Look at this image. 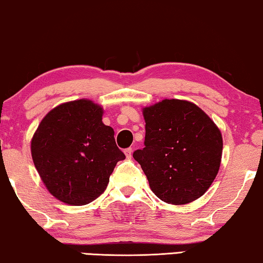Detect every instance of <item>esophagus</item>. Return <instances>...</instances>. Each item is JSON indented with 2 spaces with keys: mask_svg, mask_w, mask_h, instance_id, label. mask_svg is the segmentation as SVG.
<instances>
[{
  "mask_svg": "<svg viewBox=\"0 0 263 263\" xmlns=\"http://www.w3.org/2000/svg\"><path fill=\"white\" fill-rule=\"evenodd\" d=\"M124 153H125V155H126V158H128V160H130V158L132 157V149H131V147H128V149L125 150Z\"/></svg>",
  "mask_w": 263,
  "mask_h": 263,
  "instance_id": "obj_1",
  "label": "esophagus"
}]
</instances>
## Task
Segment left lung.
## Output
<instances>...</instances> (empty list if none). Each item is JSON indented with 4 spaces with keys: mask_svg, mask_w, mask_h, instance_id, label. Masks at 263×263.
Listing matches in <instances>:
<instances>
[{
    "mask_svg": "<svg viewBox=\"0 0 263 263\" xmlns=\"http://www.w3.org/2000/svg\"><path fill=\"white\" fill-rule=\"evenodd\" d=\"M145 140L133 158L151 191L167 204L184 205L200 198L216 179L223 153L217 125L186 100H162L143 108Z\"/></svg>",
    "mask_w": 263,
    "mask_h": 263,
    "instance_id": "8db88e82",
    "label": "left lung"
}]
</instances>
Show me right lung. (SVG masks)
Segmentation results:
<instances>
[{
	"instance_id": "add662e5",
	"label": "right lung",
	"mask_w": 263,
	"mask_h": 263,
	"mask_svg": "<svg viewBox=\"0 0 263 263\" xmlns=\"http://www.w3.org/2000/svg\"><path fill=\"white\" fill-rule=\"evenodd\" d=\"M102 114V107L87 99L62 103L44 117L32 138L33 163L44 184L68 205L100 197L114 167L125 160Z\"/></svg>"
}]
</instances>
